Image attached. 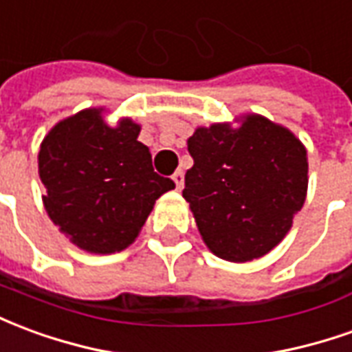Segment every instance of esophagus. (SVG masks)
<instances>
[{
  "instance_id": "esophagus-1",
  "label": "esophagus",
  "mask_w": 352,
  "mask_h": 352,
  "mask_svg": "<svg viewBox=\"0 0 352 352\" xmlns=\"http://www.w3.org/2000/svg\"><path fill=\"white\" fill-rule=\"evenodd\" d=\"M172 180H174V184H176V188L178 189L184 188V170L174 172V174H172Z\"/></svg>"
}]
</instances>
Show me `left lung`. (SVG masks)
Wrapping results in <instances>:
<instances>
[{
	"instance_id": "left-lung-1",
	"label": "left lung",
	"mask_w": 352,
	"mask_h": 352,
	"mask_svg": "<svg viewBox=\"0 0 352 352\" xmlns=\"http://www.w3.org/2000/svg\"><path fill=\"white\" fill-rule=\"evenodd\" d=\"M193 166L184 199L203 241L228 261L273 250L307 193V151L284 126L248 116L239 129L212 124L188 140Z\"/></svg>"
}]
</instances>
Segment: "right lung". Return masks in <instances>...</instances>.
Returning <instances> with one entry per match:
<instances>
[{
	"mask_svg": "<svg viewBox=\"0 0 352 352\" xmlns=\"http://www.w3.org/2000/svg\"><path fill=\"white\" fill-rule=\"evenodd\" d=\"M140 126L123 119L111 129L100 109L56 124L39 149L47 214L79 248L113 254L138 236L159 197L174 188L159 176Z\"/></svg>",
	"mask_w": 352,
	"mask_h": 352,
	"instance_id": "add662e5",
	"label": "right lung"
}]
</instances>
